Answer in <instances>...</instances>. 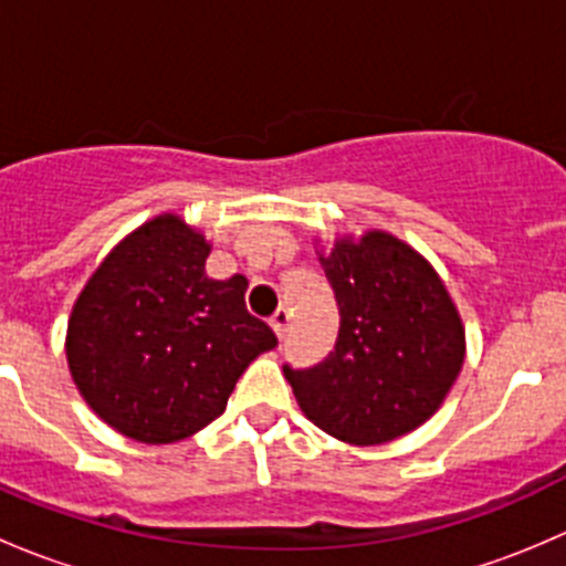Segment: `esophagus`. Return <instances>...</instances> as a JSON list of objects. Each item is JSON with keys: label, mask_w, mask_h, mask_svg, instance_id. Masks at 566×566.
I'll list each match as a JSON object with an SVG mask.
<instances>
[{"label": "esophagus", "mask_w": 566, "mask_h": 566, "mask_svg": "<svg viewBox=\"0 0 566 566\" xmlns=\"http://www.w3.org/2000/svg\"><path fill=\"white\" fill-rule=\"evenodd\" d=\"M271 328L276 331L279 339H284V336H287V328H290V312L287 310H276V312H273Z\"/></svg>", "instance_id": "1"}]
</instances>
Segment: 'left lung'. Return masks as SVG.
<instances>
[{
  "mask_svg": "<svg viewBox=\"0 0 566 566\" xmlns=\"http://www.w3.org/2000/svg\"><path fill=\"white\" fill-rule=\"evenodd\" d=\"M339 306L336 345L310 369L284 364L306 419L356 447L424 424L458 380L465 334L430 262L386 232L319 256Z\"/></svg>",
  "mask_w": 566,
  "mask_h": 566,
  "instance_id": "1",
  "label": "left lung"
}]
</instances>
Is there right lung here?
Returning <instances> with one entry per match:
<instances>
[{
  "instance_id": "obj_1",
  "label": "right lung",
  "mask_w": 566,
  "mask_h": 566,
  "mask_svg": "<svg viewBox=\"0 0 566 566\" xmlns=\"http://www.w3.org/2000/svg\"><path fill=\"white\" fill-rule=\"evenodd\" d=\"M210 247L177 216L125 238L67 323V364L90 408L123 436L172 443L219 419L243 369L276 347L247 310V276L205 273Z\"/></svg>"
}]
</instances>
